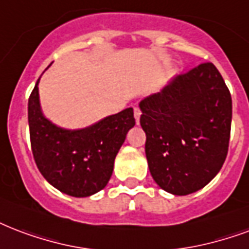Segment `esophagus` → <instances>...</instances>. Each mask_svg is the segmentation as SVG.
Masks as SVG:
<instances>
[{
	"instance_id": "1",
	"label": "esophagus",
	"mask_w": 249,
	"mask_h": 249,
	"mask_svg": "<svg viewBox=\"0 0 249 249\" xmlns=\"http://www.w3.org/2000/svg\"><path fill=\"white\" fill-rule=\"evenodd\" d=\"M140 116H141V109L138 107H134V119H136V121H137V124H138V121H140Z\"/></svg>"
}]
</instances>
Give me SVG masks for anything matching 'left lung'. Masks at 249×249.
<instances>
[{
	"label": "left lung",
	"mask_w": 249,
	"mask_h": 249,
	"mask_svg": "<svg viewBox=\"0 0 249 249\" xmlns=\"http://www.w3.org/2000/svg\"><path fill=\"white\" fill-rule=\"evenodd\" d=\"M140 109L150 174L163 191L187 196L215 178L227 157L232 102L212 62L174 77Z\"/></svg>",
	"instance_id": "8db88e82"
}]
</instances>
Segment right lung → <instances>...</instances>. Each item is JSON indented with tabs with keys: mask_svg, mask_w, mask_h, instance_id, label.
Segmentation results:
<instances>
[{
	"mask_svg": "<svg viewBox=\"0 0 249 249\" xmlns=\"http://www.w3.org/2000/svg\"><path fill=\"white\" fill-rule=\"evenodd\" d=\"M39 81L28 99L30 140L36 166L60 192L73 197L92 196L111 179L115 158L126 133L136 124L133 108L104 117L87 128H61L41 111Z\"/></svg>",
	"mask_w": 249,
	"mask_h": 249,
	"instance_id": "obj_1",
	"label": "right lung"
}]
</instances>
